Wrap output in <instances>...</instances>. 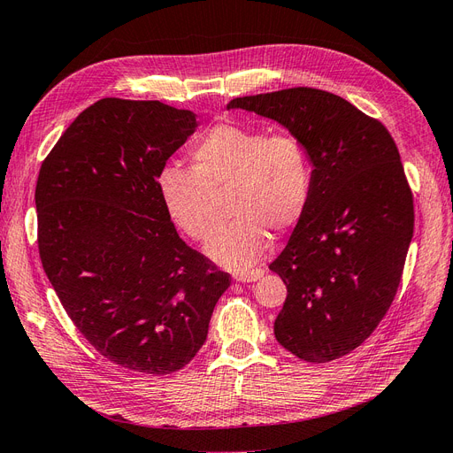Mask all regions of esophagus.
<instances>
[{"mask_svg": "<svg viewBox=\"0 0 453 453\" xmlns=\"http://www.w3.org/2000/svg\"><path fill=\"white\" fill-rule=\"evenodd\" d=\"M265 276L263 268H255V270H242L234 273V280L240 283H250V281H257Z\"/></svg>", "mask_w": 453, "mask_h": 453, "instance_id": "34e87169", "label": "esophagus"}]
</instances>
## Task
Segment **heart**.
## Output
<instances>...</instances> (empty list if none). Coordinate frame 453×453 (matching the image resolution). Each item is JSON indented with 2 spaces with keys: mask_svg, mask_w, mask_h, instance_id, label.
<instances>
[{
  "mask_svg": "<svg viewBox=\"0 0 453 453\" xmlns=\"http://www.w3.org/2000/svg\"><path fill=\"white\" fill-rule=\"evenodd\" d=\"M190 168L166 164L157 190L170 221L185 236L211 234L210 195L228 188L230 221L215 232L208 255L230 270H248L270 248V232L285 234L304 217L311 198V162L296 135L219 125L190 147Z\"/></svg>",
  "mask_w": 453,
  "mask_h": 453,
  "instance_id": "1",
  "label": "heart"
}]
</instances>
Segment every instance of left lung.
Returning <instances> with one entry per match:
<instances>
[{"label":"left lung","mask_w":453,"mask_h":453,"mask_svg":"<svg viewBox=\"0 0 453 453\" xmlns=\"http://www.w3.org/2000/svg\"><path fill=\"white\" fill-rule=\"evenodd\" d=\"M226 109L280 122L308 150V210L270 265L287 285L273 334L306 363L344 357L388 313L412 242L399 149L380 120L319 88L243 96Z\"/></svg>","instance_id":"left-lung-1"}]
</instances>
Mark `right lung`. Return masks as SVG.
Segmentation results:
<instances>
[{
    "label": "right lung",
    "mask_w": 453,
    "mask_h": 453,
    "mask_svg": "<svg viewBox=\"0 0 453 453\" xmlns=\"http://www.w3.org/2000/svg\"><path fill=\"white\" fill-rule=\"evenodd\" d=\"M157 100L87 107L41 164V265L88 344L134 372L193 361L230 276L190 250L162 208L157 175L196 130Z\"/></svg>",
    "instance_id": "right-lung-1"
}]
</instances>
